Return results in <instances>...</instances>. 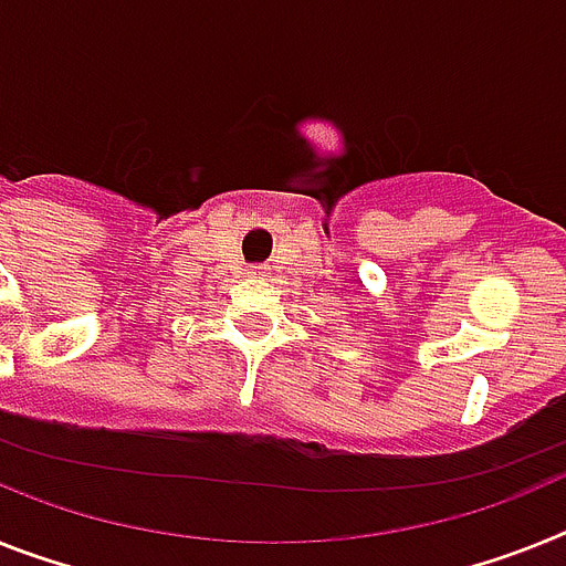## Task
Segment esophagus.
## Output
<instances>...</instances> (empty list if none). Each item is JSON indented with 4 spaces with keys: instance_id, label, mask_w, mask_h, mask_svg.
Here are the masks:
<instances>
[{
    "instance_id": "esophagus-1",
    "label": "esophagus",
    "mask_w": 566,
    "mask_h": 566,
    "mask_svg": "<svg viewBox=\"0 0 566 566\" xmlns=\"http://www.w3.org/2000/svg\"><path fill=\"white\" fill-rule=\"evenodd\" d=\"M253 275H261V268H259V270H253Z\"/></svg>"
}]
</instances>
